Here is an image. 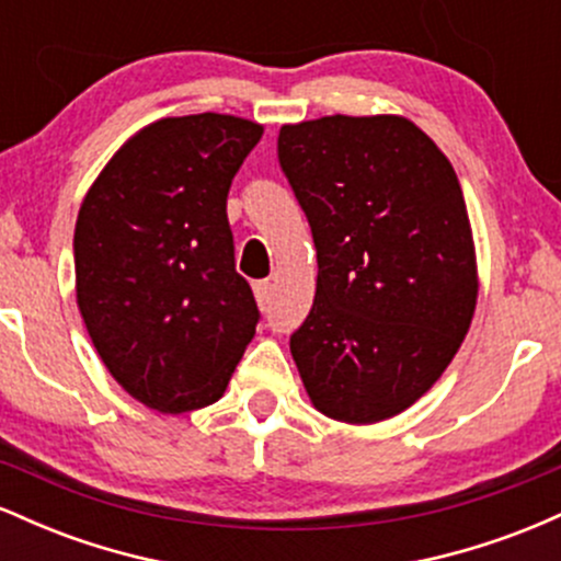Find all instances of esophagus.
<instances>
[{"mask_svg":"<svg viewBox=\"0 0 561 561\" xmlns=\"http://www.w3.org/2000/svg\"><path fill=\"white\" fill-rule=\"evenodd\" d=\"M253 293H255V300H259V306L268 308V302H272V282H268V279L255 282Z\"/></svg>","mask_w":561,"mask_h":561,"instance_id":"esophagus-1","label":"esophagus"}]
</instances>
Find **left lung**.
I'll list each match as a JSON object with an SVG mask.
<instances>
[{"instance_id":"left-lung-1","label":"left lung","mask_w":561,"mask_h":561,"mask_svg":"<svg viewBox=\"0 0 561 561\" xmlns=\"http://www.w3.org/2000/svg\"><path fill=\"white\" fill-rule=\"evenodd\" d=\"M279 169L317 244L311 313L289 351L321 414H401L459 351L478 300L465 195L448 158L398 115L282 126Z\"/></svg>"}]
</instances>
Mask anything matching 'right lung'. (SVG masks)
Here are the masks:
<instances>
[{
    "mask_svg": "<svg viewBox=\"0 0 561 561\" xmlns=\"http://www.w3.org/2000/svg\"><path fill=\"white\" fill-rule=\"evenodd\" d=\"M263 128L199 113L141 128L83 197L76 298L128 396L165 414L210 405L261 311L234 268L227 195Z\"/></svg>",
    "mask_w": 561,
    "mask_h": 561,
    "instance_id": "add662e5",
    "label": "right lung"
}]
</instances>
